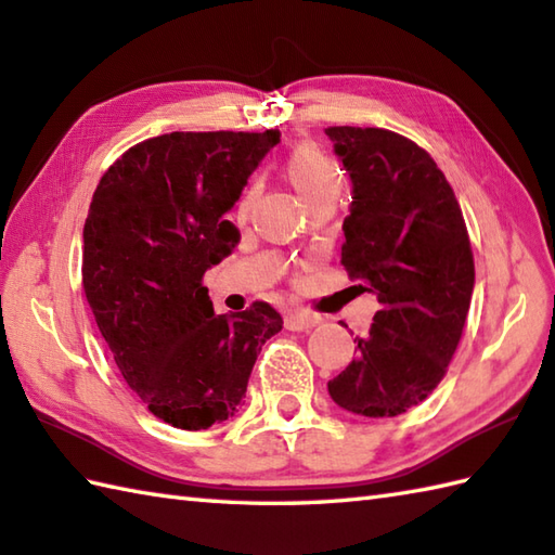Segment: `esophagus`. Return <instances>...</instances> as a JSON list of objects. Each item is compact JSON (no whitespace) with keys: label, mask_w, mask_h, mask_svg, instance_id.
I'll use <instances>...</instances> for the list:
<instances>
[{"label":"esophagus","mask_w":555,"mask_h":555,"mask_svg":"<svg viewBox=\"0 0 555 555\" xmlns=\"http://www.w3.org/2000/svg\"><path fill=\"white\" fill-rule=\"evenodd\" d=\"M320 320L314 318V314H308V312H302V310H291L286 318H284V324H286L288 332H308Z\"/></svg>","instance_id":"esophagus-1"}]
</instances>
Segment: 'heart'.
Wrapping results in <instances>:
<instances>
[{"label": "heart", "instance_id": "obj_1", "mask_svg": "<svg viewBox=\"0 0 555 555\" xmlns=\"http://www.w3.org/2000/svg\"><path fill=\"white\" fill-rule=\"evenodd\" d=\"M286 170H288L291 182L296 184L306 202L324 190L341 188L339 166H336V163L314 144H300L296 151H293ZM249 199H253V188H249L245 192V197L241 199V209H245Z\"/></svg>", "mask_w": 555, "mask_h": 555}]
</instances>
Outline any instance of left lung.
Segmentation results:
<instances>
[{
	"instance_id": "1",
	"label": "left lung",
	"mask_w": 555,
	"mask_h": 555,
	"mask_svg": "<svg viewBox=\"0 0 555 555\" xmlns=\"http://www.w3.org/2000/svg\"><path fill=\"white\" fill-rule=\"evenodd\" d=\"M324 132L353 182L341 264L379 302L327 389L351 414L392 418L433 395L457 351L474 291L469 233L428 151L379 127Z\"/></svg>"
}]
</instances>
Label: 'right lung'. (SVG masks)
Wrapping results in <instances>:
<instances>
[{
	"label": "right lung",
	"mask_w": 555,
	"mask_h": 555,
	"mask_svg": "<svg viewBox=\"0 0 555 555\" xmlns=\"http://www.w3.org/2000/svg\"><path fill=\"white\" fill-rule=\"evenodd\" d=\"M279 141V129L160 134L127 149L93 192L86 300L125 383L176 428L233 416L264 341L284 327L262 300L214 314L202 284L237 243L225 211Z\"/></svg>",
	"instance_id": "right-lung-1"
}]
</instances>
